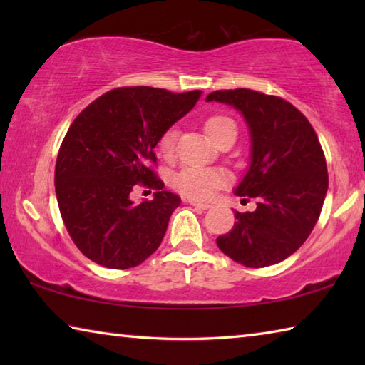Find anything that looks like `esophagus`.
<instances>
[{
	"label": "esophagus",
	"mask_w": 365,
	"mask_h": 365,
	"mask_svg": "<svg viewBox=\"0 0 365 365\" xmlns=\"http://www.w3.org/2000/svg\"><path fill=\"white\" fill-rule=\"evenodd\" d=\"M191 206H195L196 209H201V211H206V209H209L211 206L206 205V202H197V201H188Z\"/></svg>",
	"instance_id": "esophagus-1"
}]
</instances>
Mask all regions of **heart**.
<instances>
[{
    "instance_id": "b5f03b06",
    "label": "heart",
    "mask_w": 365,
    "mask_h": 365,
    "mask_svg": "<svg viewBox=\"0 0 365 365\" xmlns=\"http://www.w3.org/2000/svg\"><path fill=\"white\" fill-rule=\"evenodd\" d=\"M228 125H235L228 117L212 115L206 120L205 128L211 140H214L215 135L220 133ZM175 128H169V130L160 135L158 141V151L160 156H172V153L175 150ZM228 180H230V177H228L227 172L217 168H185L175 175L174 187L190 200L207 201L214 196L215 190L225 187Z\"/></svg>"
}]
</instances>
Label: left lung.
Here are the masks:
<instances>
[{
	"label": "left lung",
	"mask_w": 365,
	"mask_h": 365,
	"mask_svg": "<svg viewBox=\"0 0 365 365\" xmlns=\"http://www.w3.org/2000/svg\"><path fill=\"white\" fill-rule=\"evenodd\" d=\"M206 101L242 113L251 138V163L235 195L256 197L252 212L235 211L219 250L259 269L292 256L311 235L329 188L327 163L309 120L292 103L255 90H217Z\"/></svg>",
	"instance_id": "1"
}]
</instances>
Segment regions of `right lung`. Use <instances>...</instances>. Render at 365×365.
<instances>
[{"instance_id": "obj_1", "label": "right lung", "mask_w": 365, "mask_h": 365, "mask_svg": "<svg viewBox=\"0 0 365 365\" xmlns=\"http://www.w3.org/2000/svg\"><path fill=\"white\" fill-rule=\"evenodd\" d=\"M201 93L123 86L76 117L59 148L54 187L64 225L83 256L103 267L130 269L159 248L182 201L163 190L151 168L154 148ZM138 182L157 190L151 202L130 200Z\"/></svg>"}]
</instances>
